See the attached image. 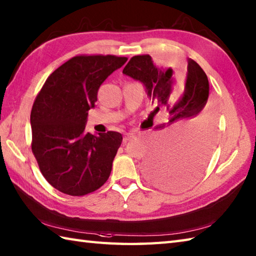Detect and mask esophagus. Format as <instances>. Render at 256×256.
Returning a JSON list of instances; mask_svg holds the SVG:
<instances>
[{
  "mask_svg": "<svg viewBox=\"0 0 256 256\" xmlns=\"http://www.w3.org/2000/svg\"><path fill=\"white\" fill-rule=\"evenodd\" d=\"M134 138H135V135H134V134H132V133L125 134V135H124V138H123V142H124V143H126L128 140H133Z\"/></svg>",
  "mask_w": 256,
  "mask_h": 256,
  "instance_id": "1",
  "label": "esophagus"
}]
</instances>
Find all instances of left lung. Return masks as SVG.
Listing matches in <instances>:
<instances>
[{"label": "left lung", "mask_w": 256, "mask_h": 256, "mask_svg": "<svg viewBox=\"0 0 256 256\" xmlns=\"http://www.w3.org/2000/svg\"><path fill=\"white\" fill-rule=\"evenodd\" d=\"M123 74L143 82L148 96L167 111V120L158 125L162 142L144 162L150 180L164 189L186 188L204 172L214 140V112L206 106L209 80L192 59H188L184 79L178 84L172 70L157 68L150 55L134 56Z\"/></svg>", "instance_id": "obj_1"}]
</instances>
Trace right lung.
Here are the masks:
<instances>
[{
	"instance_id": "add662e5",
	"label": "right lung",
	"mask_w": 256,
	"mask_h": 256,
	"mask_svg": "<svg viewBox=\"0 0 256 256\" xmlns=\"http://www.w3.org/2000/svg\"><path fill=\"white\" fill-rule=\"evenodd\" d=\"M126 60L114 55L74 56L38 92L30 112L32 152L42 176L59 192L88 194L110 176L122 135L108 131L96 136L84 128L100 86Z\"/></svg>"
}]
</instances>
